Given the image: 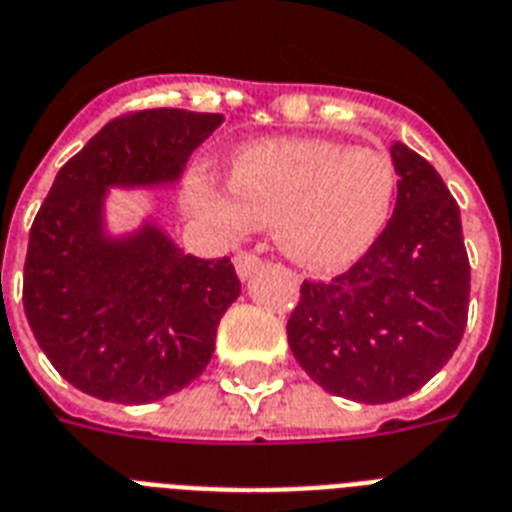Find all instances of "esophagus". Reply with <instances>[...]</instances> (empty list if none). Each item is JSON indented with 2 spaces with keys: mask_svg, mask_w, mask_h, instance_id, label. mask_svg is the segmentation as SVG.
Returning a JSON list of instances; mask_svg holds the SVG:
<instances>
[{
  "mask_svg": "<svg viewBox=\"0 0 512 512\" xmlns=\"http://www.w3.org/2000/svg\"><path fill=\"white\" fill-rule=\"evenodd\" d=\"M234 268L236 273H239V278L247 281V278H252L257 270L263 268V260L257 255H252V252H239V255L234 257Z\"/></svg>",
  "mask_w": 512,
  "mask_h": 512,
  "instance_id": "1",
  "label": "esophagus"
}]
</instances>
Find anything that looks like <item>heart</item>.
<instances>
[{
    "label": "heart",
    "mask_w": 512,
    "mask_h": 512,
    "mask_svg": "<svg viewBox=\"0 0 512 512\" xmlns=\"http://www.w3.org/2000/svg\"><path fill=\"white\" fill-rule=\"evenodd\" d=\"M397 199V170L378 149L326 139H265L231 160V191L194 176L186 205L220 234L276 228L286 257L313 270L355 263L384 234Z\"/></svg>",
    "instance_id": "1"
}]
</instances>
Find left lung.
Returning a JSON list of instances; mask_svg holds the SVG:
<instances>
[{
    "label": "left lung",
    "instance_id": "obj_1",
    "mask_svg": "<svg viewBox=\"0 0 512 512\" xmlns=\"http://www.w3.org/2000/svg\"><path fill=\"white\" fill-rule=\"evenodd\" d=\"M397 205L347 273L305 281L286 323L302 371L328 394L384 405L418 392L458 350L471 265L460 207L431 162L392 144Z\"/></svg>",
    "mask_w": 512,
    "mask_h": 512
}]
</instances>
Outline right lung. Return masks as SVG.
I'll return each mask as SVG.
<instances>
[{"mask_svg": "<svg viewBox=\"0 0 512 512\" xmlns=\"http://www.w3.org/2000/svg\"><path fill=\"white\" fill-rule=\"evenodd\" d=\"M223 123L176 107L110 120L54 178L31 226L23 307L68 384L105 402L147 405L205 371L242 284L228 257L186 255L155 218L107 226L110 189H162Z\"/></svg>", "mask_w": 512, "mask_h": 512, "instance_id": "right-lung-1", "label": "right lung"}]
</instances>
